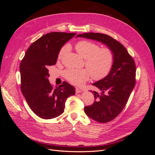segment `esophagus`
I'll return each mask as SVG.
<instances>
[{
    "mask_svg": "<svg viewBox=\"0 0 155 155\" xmlns=\"http://www.w3.org/2000/svg\"><path fill=\"white\" fill-rule=\"evenodd\" d=\"M82 92V90L81 89H80L79 88H78V87H76V92L77 93V94H78V93H81Z\"/></svg>",
    "mask_w": 155,
    "mask_h": 155,
    "instance_id": "esophagus-1",
    "label": "esophagus"
}]
</instances>
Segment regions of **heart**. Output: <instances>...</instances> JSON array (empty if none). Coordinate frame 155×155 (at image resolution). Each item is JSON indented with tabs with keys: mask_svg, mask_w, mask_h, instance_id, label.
Returning a JSON list of instances; mask_svg holds the SVG:
<instances>
[{
	"mask_svg": "<svg viewBox=\"0 0 155 155\" xmlns=\"http://www.w3.org/2000/svg\"><path fill=\"white\" fill-rule=\"evenodd\" d=\"M68 46H64L60 50L59 59L67 52ZM76 49L79 54L85 59L87 69L68 68L64 72V76L68 81L74 85H80L87 81L90 77L95 80H100L106 77L113 66L114 56L109 48H101L95 43L88 40L78 42Z\"/></svg>",
	"mask_w": 155,
	"mask_h": 155,
	"instance_id": "heart-1",
	"label": "heart"
}]
</instances>
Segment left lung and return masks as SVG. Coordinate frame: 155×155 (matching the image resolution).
<instances>
[{"mask_svg": "<svg viewBox=\"0 0 155 155\" xmlns=\"http://www.w3.org/2000/svg\"><path fill=\"white\" fill-rule=\"evenodd\" d=\"M78 37L101 42L114 54V64L109 74L92 84L101 94L90 91L95 101L92 105L84 108L85 114L91 119L100 123L109 122L124 109L134 87L135 63L124 46L109 35L91 32L79 34Z\"/></svg>", "mask_w": 155, "mask_h": 155, "instance_id": "8db88e82", "label": "left lung"}]
</instances>
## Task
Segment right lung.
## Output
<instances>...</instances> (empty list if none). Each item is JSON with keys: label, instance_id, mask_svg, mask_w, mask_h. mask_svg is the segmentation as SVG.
Wrapping results in <instances>:
<instances>
[{"label": "right lung", "instance_id": "1", "mask_svg": "<svg viewBox=\"0 0 155 155\" xmlns=\"http://www.w3.org/2000/svg\"><path fill=\"white\" fill-rule=\"evenodd\" d=\"M75 33L51 32L33 43L20 64L21 89L31 110L43 119H51L64 112L75 88L66 81L54 88L48 80V68L54 65L62 46Z\"/></svg>", "mask_w": 155, "mask_h": 155}]
</instances>
